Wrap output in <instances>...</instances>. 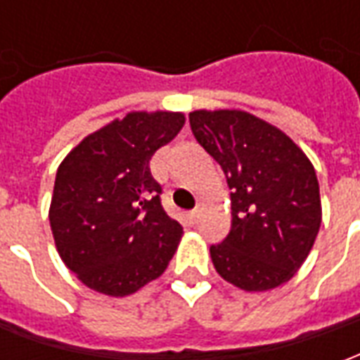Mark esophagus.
<instances>
[{
    "instance_id": "1",
    "label": "esophagus",
    "mask_w": 360,
    "mask_h": 360,
    "mask_svg": "<svg viewBox=\"0 0 360 360\" xmlns=\"http://www.w3.org/2000/svg\"><path fill=\"white\" fill-rule=\"evenodd\" d=\"M187 218H188V221H191V224H196V221H198V218H200V210L188 212Z\"/></svg>"
}]
</instances>
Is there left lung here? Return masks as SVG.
I'll return each instance as SVG.
<instances>
[{"mask_svg": "<svg viewBox=\"0 0 360 360\" xmlns=\"http://www.w3.org/2000/svg\"><path fill=\"white\" fill-rule=\"evenodd\" d=\"M188 121L231 188V231L210 247L212 264L243 291L283 285L310 255L322 221L314 165L291 136L249 111L195 110Z\"/></svg>", "mask_w": 360, "mask_h": 360, "instance_id": "left-lung-1", "label": "left lung"}]
</instances>
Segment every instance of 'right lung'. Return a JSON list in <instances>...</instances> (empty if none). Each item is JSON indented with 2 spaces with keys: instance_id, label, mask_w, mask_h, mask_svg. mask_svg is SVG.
I'll use <instances>...</instances> for the list:
<instances>
[{
  "instance_id": "right-lung-1",
  "label": "right lung",
  "mask_w": 360,
  "mask_h": 360,
  "mask_svg": "<svg viewBox=\"0 0 360 360\" xmlns=\"http://www.w3.org/2000/svg\"><path fill=\"white\" fill-rule=\"evenodd\" d=\"M185 125L181 111H129L84 136L59 164L50 227L63 264L108 297L158 279L183 227L160 204L150 160Z\"/></svg>"
}]
</instances>
